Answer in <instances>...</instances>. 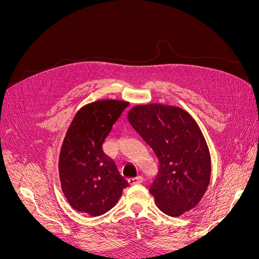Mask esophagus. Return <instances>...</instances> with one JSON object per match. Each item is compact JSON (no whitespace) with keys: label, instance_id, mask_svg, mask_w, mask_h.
Returning <instances> with one entry per match:
<instances>
[{"label":"esophagus","instance_id":"obj_1","mask_svg":"<svg viewBox=\"0 0 259 259\" xmlns=\"http://www.w3.org/2000/svg\"><path fill=\"white\" fill-rule=\"evenodd\" d=\"M128 182L131 185H136V184H142L144 182V178L143 176H137V177H134V178H131L128 179Z\"/></svg>","mask_w":259,"mask_h":259}]
</instances>
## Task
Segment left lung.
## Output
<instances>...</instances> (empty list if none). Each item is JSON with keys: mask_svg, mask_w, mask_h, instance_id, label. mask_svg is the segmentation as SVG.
<instances>
[{"mask_svg": "<svg viewBox=\"0 0 259 259\" xmlns=\"http://www.w3.org/2000/svg\"><path fill=\"white\" fill-rule=\"evenodd\" d=\"M127 120L159 160L150 187L156 206L171 217L194 208L210 179V154L198 123L184 109L162 104L134 106Z\"/></svg>", "mask_w": 259, "mask_h": 259, "instance_id": "1", "label": "left lung"}]
</instances>
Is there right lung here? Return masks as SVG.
Here are the masks:
<instances>
[{
  "instance_id": "right-lung-1",
  "label": "right lung",
  "mask_w": 259,
  "mask_h": 259,
  "mask_svg": "<svg viewBox=\"0 0 259 259\" xmlns=\"http://www.w3.org/2000/svg\"><path fill=\"white\" fill-rule=\"evenodd\" d=\"M127 101L105 99L83 106L66 133L59 153L61 190L71 207L93 217L115 206L128 186L103 146Z\"/></svg>"
}]
</instances>
